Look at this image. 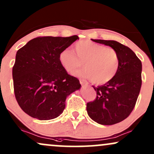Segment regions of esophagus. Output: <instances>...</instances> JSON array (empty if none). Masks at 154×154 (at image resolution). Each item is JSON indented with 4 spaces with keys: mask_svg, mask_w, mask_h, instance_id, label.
<instances>
[{
    "mask_svg": "<svg viewBox=\"0 0 154 154\" xmlns=\"http://www.w3.org/2000/svg\"><path fill=\"white\" fill-rule=\"evenodd\" d=\"M79 82L82 86H87V85H88V83L85 80H83V79H79Z\"/></svg>",
    "mask_w": 154,
    "mask_h": 154,
    "instance_id": "34e87169",
    "label": "esophagus"
}]
</instances>
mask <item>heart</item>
Returning a JSON list of instances; mask_svg holds the SVG:
<instances>
[{
	"mask_svg": "<svg viewBox=\"0 0 154 154\" xmlns=\"http://www.w3.org/2000/svg\"><path fill=\"white\" fill-rule=\"evenodd\" d=\"M74 50L65 48L58 57L60 65L69 72H72L84 63L85 67L74 75L91 79L98 85L112 80L117 73L120 58L114 48L90 40H82L75 45Z\"/></svg>",
	"mask_w": 154,
	"mask_h": 154,
	"instance_id": "obj_1",
	"label": "heart"
}]
</instances>
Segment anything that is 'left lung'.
<instances>
[{
  "label": "left lung",
  "mask_w": 154,
  "mask_h": 154,
  "mask_svg": "<svg viewBox=\"0 0 154 154\" xmlns=\"http://www.w3.org/2000/svg\"><path fill=\"white\" fill-rule=\"evenodd\" d=\"M92 40L114 48L119 55L115 77L101 86H92L97 97L87 104V114L91 119L102 125H113L127 118L134 109L141 87L142 64L129 48L119 42Z\"/></svg>",
  "instance_id": "obj_1"
}]
</instances>
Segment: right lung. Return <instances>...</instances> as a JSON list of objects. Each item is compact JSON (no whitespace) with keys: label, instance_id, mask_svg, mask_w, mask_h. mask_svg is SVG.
Here are the masks:
<instances>
[{"label":"right lung","instance_id":"add662e5","mask_svg":"<svg viewBox=\"0 0 154 154\" xmlns=\"http://www.w3.org/2000/svg\"><path fill=\"white\" fill-rule=\"evenodd\" d=\"M79 40L71 37H38L17 50L13 67L14 92L24 112L39 120L57 118L66 98L80 89L79 79L68 75L59 53Z\"/></svg>","mask_w":154,"mask_h":154}]
</instances>
